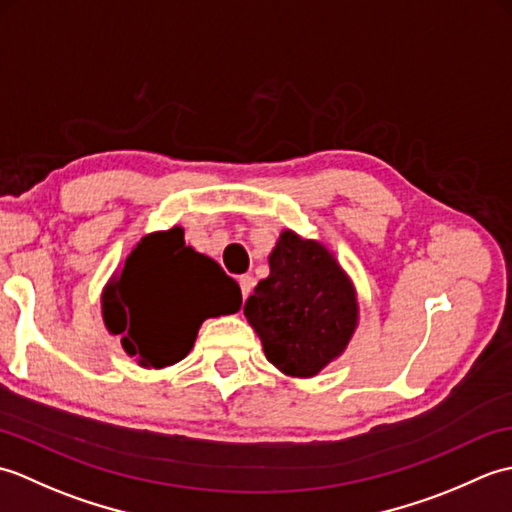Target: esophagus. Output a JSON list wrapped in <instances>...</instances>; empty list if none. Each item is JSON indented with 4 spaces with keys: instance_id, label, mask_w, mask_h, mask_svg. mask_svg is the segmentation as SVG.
Instances as JSON below:
<instances>
[{
    "instance_id": "34e87169",
    "label": "esophagus",
    "mask_w": 512,
    "mask_h": 512,
    "mask_svg": "<svg viewBox=\"0 0 512 512\" xmlns=\"http://www.w3.org/2000/svg\"><path fill=\"white\" fill-rule=\"evenodd\" d=\"M239 288H242V297L246 299L250 295V290H253V277H248V275L239 277Z\"/></svg>"
}]
</instances>
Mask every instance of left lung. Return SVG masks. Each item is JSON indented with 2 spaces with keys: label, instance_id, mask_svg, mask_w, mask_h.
<instances>
[{
  "label": "left lung",
  "instance_id": "obj_1",
  "mask_svg": "<svg viewBox=\"0 0 512 512\" xmlns=\"http://www.w3.org/2000/svg\"><path fill=\"white\" fill-rule=\"evenodd\" d=\"M270 275L244 303V317L281 374L312 378L339 358L358 328V292L319 239L284 228L268 255Z\"/></svg>",
  "mask_w": 512,
  "mask_h": 512
}]
</instances>
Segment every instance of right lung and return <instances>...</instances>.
Wrapping results in <instances>:
<instances>
[{
  "mask_svg": "<svg viewBox=\"0 0 512 512\" xmlns=\"http://www.w3.org/2000/svg\"><path fill=\"white\" fill-rule=\"evenodd\" d=\"M239 308L237 281L184 242L182 226L140 237L101 292L107 332L145 369L182 361L206 319Z\"/></svg>",
  "mask_w": 512,
  "mask_h": 512,
  "instance_id": "1",
  "label": "right lung"
}]
</instances>
